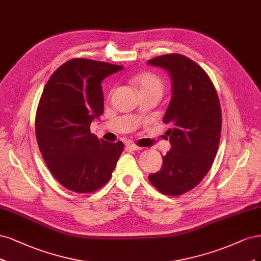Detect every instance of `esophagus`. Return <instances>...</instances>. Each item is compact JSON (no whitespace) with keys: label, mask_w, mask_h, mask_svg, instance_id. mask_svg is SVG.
<instances>
[{"label":"esophagus","mask_w":261,"mask_h":261,"mask_svg":"<svg viewBox=\"0 0 261 261\" xmlns=\"http://www.w3.org/2000/svg\"><path fill=\"white\" fill-rule=\"evenodd\" d=\"M125 147L130 148V149H133V150H141V149H143V147L138 146V145H136V144H132V143H129V144L125 145Z\"/></svg>","instance_id":"obj_1"}]
</instances>
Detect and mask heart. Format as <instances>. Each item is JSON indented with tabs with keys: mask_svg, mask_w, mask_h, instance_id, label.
<instances>
[{
	"mask_svg": "<svg viewBox=\"0 0 261 261\" xmlns=\"http://www.w3.org/2000/svg\"><path fill=\"white\" fill-rule=\"evenodd\" d=\"M131 82L133 83V86L138 89L140 94L152 93V92H157V93L162 94L164 89L163 80L153 72L139 73L132 77Z\"/></svg>",
	"mask_w": 261,
	"mask_h": 261,
	"instance_id": "1",
	"label": "heart"
}]
</instances>
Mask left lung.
Here are the masks:
<instances>
[{
  "mask_svg": "<svg viewBox=\"0 0 261 261\" xmlns=\"http://www.w3.org/2000/svg\"><path fill=\"white\" fill-rule=\"evenodd\" d=\"M147 64L169 73L172 87L163 118L170 127L166 134L171 148L148 180L166 195H180L195 188L215 161L221 134L219 98L208 74L187 56L167 54Z\"/></svg>",
  "mask_w": 261,
  "mask_h": 261,
  "instance_id": "1",
  "label": "left lung"
}]
</instances>
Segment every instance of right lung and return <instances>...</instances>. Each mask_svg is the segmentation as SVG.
<instances>
[{
    "label": "right lung",
    "mask_w": 261,
    "mask_h": 261,
    "mask_svg": "<svg viewBox=\"0 0 261 261\" xmlns=\"http://www.w3.org/2000/svg\"><path fill=\"white\" fill-rule=\"evenodd\" d=\"M119 65L75 58L62 65L47 81L36 117V134L44 162L62 186L93 192L111 179L123 143L98 140L91 122L104 111L102 81Z\"/></svg>",
    "instance_id": "1"
}]
</instances>
